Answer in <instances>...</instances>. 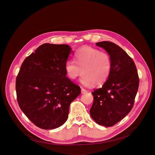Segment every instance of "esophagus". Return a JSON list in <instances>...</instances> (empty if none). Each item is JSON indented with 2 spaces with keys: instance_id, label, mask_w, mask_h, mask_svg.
I'll list each match as a JSON object with an SVG mask.
<instances>
[{
  "instance_id": "34e87169",
  "label": "esophagus",
  "mask_w": 155,
  "mask_h": 155,
  "mask_svg": "<svg viewBox=\"0 0 155 155\" xmlns=\"http://www.w3.org/2000/svg\"><path fill=\"white\" fill-rule=\"evenodd\" d=\"M81 94H86V93H87V90H86L84 88H81Z\"/></svg>"
}]
</instances>
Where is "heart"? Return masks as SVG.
Masks as SVG:
<instances>
[{
	"label": "heart",
	"mask_w": 155,
	"mask_h": 155,
	"mask_svg": "<svg viewBox=\"0 0 155 155\" xmlns=\"http://www.w3.org/2000/svg\"><path fill=\"white\" fill-rule=\"evenodd\" d=\"M75 59L76 62L68 59L65 64L66 74L71 80L77 79L83 72L80 83L90 88L95 84L103 85L109 78L112 62L108 54L95 48L84 47L75 53Z\"/></svg>",
	"instance_id": "obj_1"
}]
</instances>
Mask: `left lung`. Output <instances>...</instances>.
<instances>
[{
    "label": "left lung",
    "mask_w": 155,
    "mask_h": 155,
    "mask_svg": "<svg viewBox=\"0 0 155 155\" xmlns=\"http://www.w3.org/2000/svg\"><path fill=\"white\" fill-rule=\"evenodd\" d=\"M111 58L110 75L101 88L91 94L94 101L90 116L97 124L111 127L125 117L131 111L137 94L139 78L132 58L118 45L108 41L96 44Z\"/></svg>",
    "instance_id": "obj_1"
}]
</instances>
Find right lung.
I'll list each match as a JSON object with an SVG mask.
<instances>
[{"mask_svg": "<svg viewBox=\"0 0 155 155\" xmlns=\"http://www.w3.org/2000/svg\"><path fill=\"white\" fill-rule=\"evenodd\" d=\"M71 51L68 45L42 44L25 59L16 78L20 109L42 129L64 124L70 104L81 93L66 77L65 64Z\"/></svg>", "mask_w": 155, "mask_h": 155, "instance_id": "obj_1", "label": "right lung"}]
</instances>
